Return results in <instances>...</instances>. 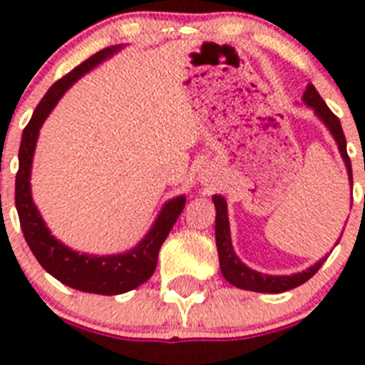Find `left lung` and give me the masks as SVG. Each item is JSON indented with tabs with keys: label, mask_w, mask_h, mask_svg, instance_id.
Returning a JSON list of instances; mask_svg holds the SVG:
<instances>
[{
	"label": "left lung",
	"mask_w": 365,
	"mask_h": 365,
	"mask_svg": "<svg viewBox=\"0 0 365 365\" xmlns=\"http://www.w3.org/2000/svg\"><path fill=\"white\" fill-rule=\"evenodd\" d=\"M304 101L309 107H313L314 113L318 114L324 123L329 127V130L333 133L334 140L338 143V149L342 153V158L346 162L347 173H349V180L353 183V170H351V160L347 156V147H346V136H344L342 125H340V120L338 116H334L333 110L326 105V101L322 100V96L318 94V91L314 88V85H307L304 93ZM216 205V247H218V258H220V269H222V274L225 277V280L229 284H232L235 287L245 289V291H256V293H284L289 289H294L298 285L305 284L313 274H317L318 269L322 267V264L326 262V258H322L320 262L309 267L307 271L297 272V274H291V277H271V274H262V272H256L252 269H249L247 265L242 264L240 258L236 256L235 249L231 244V232H229V220H227V203L222 196H215L212 198Z\"/></svg>",
	"instance_id": "left-lung-1"
}]
</instances>
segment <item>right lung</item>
<instances>
[{"instance_id": "right-lung-1", "label": "right lung", "mask_w": 365, "mask_h": 365, "mask_svg": "<svg viewBox=\"0 0 365 365\" xmlns=\"http://www.w3.org/2000/svg\"><path fill=\"white\" fill-rule=\"evenodd\" d=\"M114 51L116 48H103L96 52L48 88L43 100L36 107L27 127L23 129L21 145H19V169L16 175V209H18L19 225L36 260L61 284L83 291V293L107 294V297L127 293L153 277L156 262H158L160 247L169 236L178 216L182 215L185 198L180 196L165 203L162 215L158 216L149 235L129 252L96 258V256L78 255L76 251H71L54 236H51L38 209L32 203L29 178H31L32 154H34L39 127L48 116L52 107L78 78L83 76L85 72L103 61Z\"/></svg>"}]
</instances>
